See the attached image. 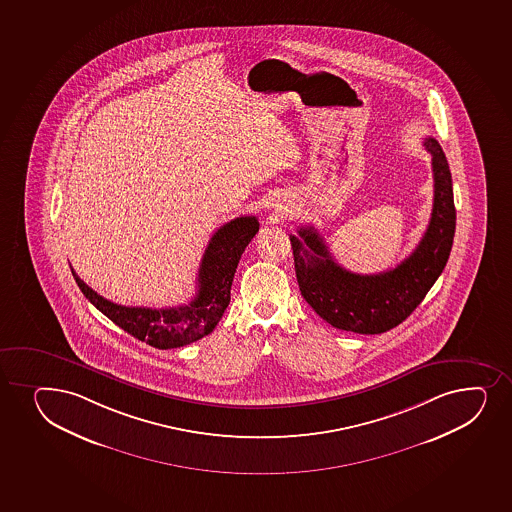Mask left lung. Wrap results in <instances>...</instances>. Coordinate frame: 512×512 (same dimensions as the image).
<instances>
[{"label":"left lung","instance_id":"left-lung-1","mask_svg":"<svg viewBox=\"0 0 512 512\" xmlns=\"http://www.w3.org/2000/svg\"><path fill=\"white\" fill-rule=\"evenodd\" d=\"M424 146L432 155L434 173L431 221L414 252L395 269L354 274L332 259L313 226H301L298 236H289L299 291L332 327L354 334L388 332L422 303L446 267L456 230L453 182L436 139L425 138Z\"/></svg>","mask_w":512,"mask_h":512}]
</instances>
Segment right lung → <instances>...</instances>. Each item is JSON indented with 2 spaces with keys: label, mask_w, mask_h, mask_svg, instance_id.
<instances>
[{
  "label": "right lung",
  "mask_w": 512,
  "mask_h": 512,
  "mask_svg": "<svg viewBox=\"0 0 512 512\" xmlns=\"http://www.w3.org/2000/svg\"><path fill=\"white\" fill-rule=\"evenodd\" d=\"M257 231V218L242 216L223 224L211 236L199 267L197 293L189 305L172 308L115 305L88 288L73 267L71 274L81 293L117 327L144 344L167 351L192 344L213 332L230 305L231 282L238 262Z\"/></svg>",
  "instance_id": "obj_1"
}]
</instances>
